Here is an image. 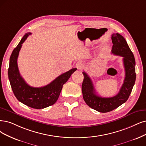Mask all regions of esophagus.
<instances>
[{"label": "esophagus", "instance_id": "1", "mask_svg": "<svg viewBox=\"0 0 146 146\" xmlns=\"http://www.w3.org/2000/svg\"><path fill=\"white\" fill-rule=\"evenodd\" d=\"M84 66V64L81 61H78L76 64V67L78 69H81Z\"/></svg>", "mask_w": 146, "mask_h": 146}]
</instances>
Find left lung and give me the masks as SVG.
<instances>
[{
    "instance_id": "1",
    "label": "left lung",
    "mask_w": 146,
    "mask_h": 146,
    "mask_svg": "<svg viewBox=\"0 0 146 146\" xmlns=\"http://www.w3.org/2000/svg\"><path fill=\"white\" fill-rule=\"evenodd\" d=\"M112 53L123 58L125 78L118 93L112 98H102L96 94L91 78L83 72L84 80L82 85L83 98L90 108L100 112H108L115 110L125 103L130 96L136 79L135 60L126 40L119 34H113Z\"/></svg>"
}]
</instances>
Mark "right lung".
Here are the masks:
<instances>
[{
    "label": "right lung",
    "mask_w": 146,
    "mask_h": 146,
    "mask_svg": "<svg viewBox=\"0 0 146 146\" xmlns=\"http://www.w3.org/2000/svg\"><path fill=\"white\" fill-rule=\"evenodd\" d=\"M31 33H26L14 49L9 59L8 78L14 96L21 103L34 109H43L57 101L62 88L77 68H72L59 75L52 82L42 87H31L21 76L17 66V58L22 44Z\"/></svg>",
    "instance_id": "obj_1"
}]
</instances>
